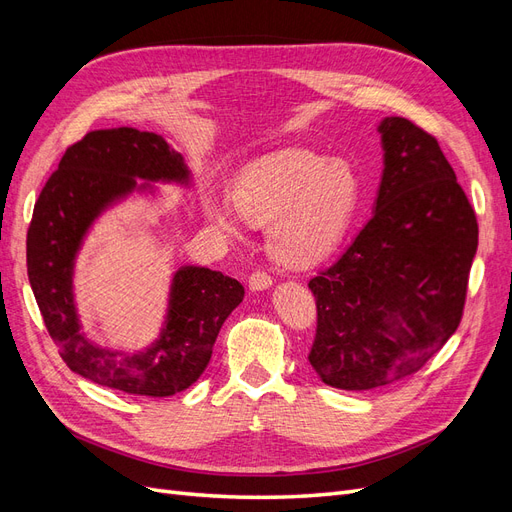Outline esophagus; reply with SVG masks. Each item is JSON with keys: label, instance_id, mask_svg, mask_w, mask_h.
Instances as JSON below:
<instances>
[{"label": "esophagus", "instance_id": "obj_1", "mask_svg": "<svg viewBox=\"0 0 512 512\" xmlns=\"http://www.w3.org/2000/svg\"><path fill=\"white\" fill-rule=\"evenodd\" d=\"M271 284H273L271 275H267L265 271H254V273L250 275V290H252V292L267 290V288H271Z\"/></svg>", "mask_w": 512, "mask_h": 512}]
</instances>
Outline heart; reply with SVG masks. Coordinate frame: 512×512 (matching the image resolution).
<instances>
[{
    "mask_svg": "<svg viewBox=\"0 0 512 512\" xmlns=\"http://www.w3.org/2000/svg\"><path fill=\"white\" fill-rule=\"evenodd\" d=\"M359 198V181L339 160L284 149L260 158L232 185L230 200L209 194L205 213L226 237H239V220L267 226L269 254L284 267H309L342 239Z\"/></svg>",
    "mask_w": 512,
    "mask_h": 512,
    "instance_id": "1",
    "label": "heart"
}]
</instances>
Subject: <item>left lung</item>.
<instances>
[{
    "label": "left lung",
    "mask_w": 512,
    "mask_h": 512,
    "mask_svg": "<svg viewBox=\"0 0 512 512\" xmlns=\"http://www.w3.org/2000/svg\"><path fill=\"white\" fill-rule=\"evenodd\" d=\"M384 170L374 215L309 290V363L324 384L369 391L421 369L466 303L478 224L436 136L404 117L378 126Z\"/></svg>",
    "instance_id": "8db88e82"
}]
</instances>
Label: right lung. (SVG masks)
<instances>
[{
    "instance_id": "obj_1",
    "label": "right lung",
    "mask_w": 512,
    "mask_h": 512,
    "mask_svg": "<svg viewBox=\"0 0 512 512\" xmlns=\"http://www.w3.org/2000/svg\"><path fill=\"white\" fill-rule=\"evenodd\" d=\"M190 170L162 136L134 128L96 130L66 149L36 200L27 230V275L46 331L76 374L128 395L168 397L192 386L209 365L224 320L243 286L220 271L185 265L173 275L160 337L141 352L91 342L74 305V262L100 215L132 192L136 178L190 185Z\"/></svg>"
}]
</instances>
